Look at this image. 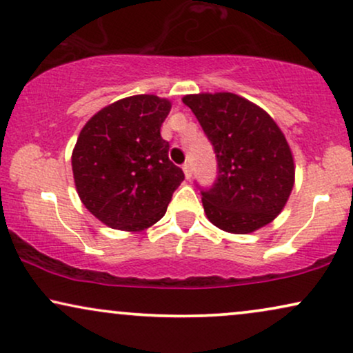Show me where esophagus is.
Returning a JSON list of instances; mask_svg holds the SVG:
<instances>
[{
  "label": "esophagus",
  "mask_w": 353,
  "mask_h": 353,
  "mask_svg": "<svg viewBox=\"0 0 353 353\" xmlns=\"http://www.w3.org/2000/svg\"><path fill=\"white\" fill-rule=\"evenodd\" d=\"M183 172H185L186 180H190L191 173H193V172H191V165H190V163H185V165H183Z\"/></svg>",
  "instance_id": "obj_1"
}]
</instances>
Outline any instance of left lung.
Returning a JSON list of instances; mask_svg holds the SVG:
<instances>
[{
	"mask_svg": "<svg viewBox=\"0 0 353 353\" xmlns=\"http://www.w3.org/2000/svg\"><path fill=\"white\" fill-rule=\"evenodd\" d=\"M183 103L214 147L217 178L201 191L208 219L230 234H249L280 214L294 185V162L267 111L234 93L186 94Z\"/></svg>",
	"mask_w": 353,
	"mask_h": 353,
	"instance_id": "obj_1",
	"label": "left lung"
}]
</instances>
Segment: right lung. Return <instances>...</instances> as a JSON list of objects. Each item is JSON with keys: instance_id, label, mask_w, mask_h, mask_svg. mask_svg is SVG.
<instances>
[{"instance_id": "right-lung-1", "label": "right lung", "mask_w": 353, "mask_h": 353, "mask_svg": "<svg viewBox=\"0 0 353 353\" xmlns=\"http://www.w3.org/2000/svg\"><path fill=\"white\" fill-rule=\"evenodd\" d=\"M170 108L165 98L136 94L103 108L81 129L72 154L73 178L81 203L103 224L139 232L167 212L185 180L160 136Z\"/></svg>"}]
</instances>
